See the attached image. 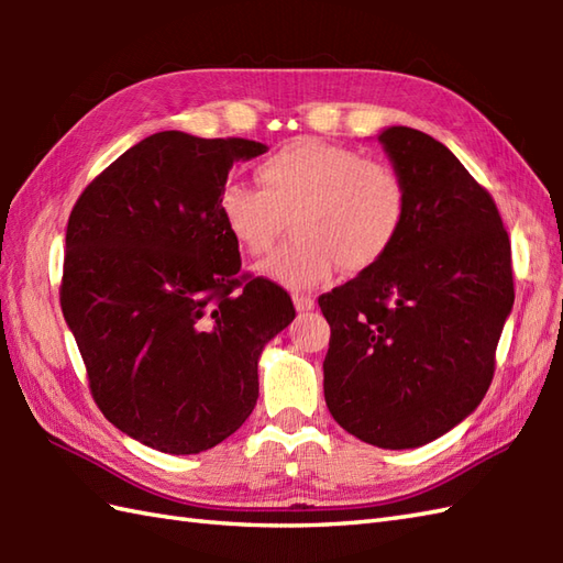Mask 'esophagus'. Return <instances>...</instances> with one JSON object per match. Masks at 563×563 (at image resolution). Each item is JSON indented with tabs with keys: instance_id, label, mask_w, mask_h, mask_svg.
I'll use <instances>...</instances> for the list:
<instances>
[{
	"instance_id": "34e87169",
	"label": "esophagus",
	"mask_w": 563,
	"mask_h": 563,
	"mask_svg": "<svg viewBox=\"0 0 563 563\" xmlns=\"http://www.w3.org/2000/svg\"><path fill=\"white\" fill-rule=\"evenodd\" d=\"M292 302H295L297 312H309V309H314V305H317L312 295H295Z\"/></svg>"
}]
</instances>
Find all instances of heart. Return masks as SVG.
Listing matches in <instances>:
<instances>
[{"mask_svg":"<svg viewBox=\"0 0 563 563\" xmlns=\"http://www.w3.org/2000/svg\"><path fill=\"white\" fill-rule=\"evenodd\" d=\"M258 186L227 181L218 214L232 242L261 256L292 214V239L258 266L285 288H314L336 266L363 273L385 258L406 224L409 190L394 166L317 137H295L256 166Z\"/></svg>","mask_w":563,"mask_h":563,"instance_id":"heart-1","label":"heart"}]
</instances>
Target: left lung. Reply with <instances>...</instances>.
<instances>
[{
  "label": "left lung",
  "mask_w": 563,
  "mask_h": 563,
  "mask_svg": "<svg viewBox=\"0 0 563 563\" xmlns=\"http://www.w3.org/2000/svg\"><path fill=\"white\" fill-rule=\"evenodd\" d=\"M377 140L409 190V214L377 266L319 297L331 327L324 397L351 435L406 450L482 404L516 290L492 194L421 130L394 125Z\"/></svg>",
  "instance_id": "left-lung-1"
}]
</instances>
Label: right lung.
Returning a JSON list of instances; mask_svg holds the SVG:
<instances>
[{
	"label": "right lung",
	"mask_w": 563,
	"mask_h": 563,
	"mask_svg": "<svg viewBox=\"0 0 563 563\" xmlns=\"http://www.w3.org/2000/svg\"><path fill=\"white\" fill-rule=\"evenodd\" d=\"M266 145L150 135L81 190L69 212L59 307L109 421L142 445L198 454L258 399V355L295 319L290 295L239 273L218 214L236 159Z\"/></svg>",
	"instance_id": "right-lung-1"
}]
</instances>
